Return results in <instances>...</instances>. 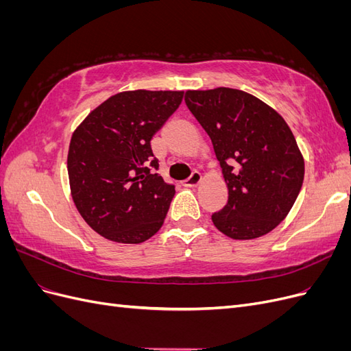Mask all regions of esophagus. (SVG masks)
I'll use <instances>...</instances> for the list:
<instances>
[{
  "label": "esophagus",
  "instance_id": "esophagus-1",
  "mask_svg": "<svg viewBox=\"0 0 351 351\" xmlns=\"http://www.w3.org/2000/svg\"><path fill=\"white\" fill-rule=\"evenodd\" d=\"M200 182H202V174L199 171H193L192 176H190L187 180H184L183 186L184 187H193V186H197Z\"/></svg>",
  "mask_w": 351,
  "mask_h": 351
}]
</instances>
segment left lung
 I'll return each instance as SVG.
<instances>
[{"label":"left lung","mask_w":351,"mask_h":351,"mask_svg":"<svg viewBox=\"0 0 351 351\" xmlns=\"http://www.w3.org/2000/svg\"><path fill=\"white\" fill-rule=\"evenodd\" d=\"M187 108L204 127L228 187V202L212 214L234 240L268 234L300 193L304 159L282 117L253 95L231 88L187 90Z\"/></svg>","instance_id":"1"}]
</instances>
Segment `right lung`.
I'll return each instance as SVG.
<instances>
[{
    "label": "right lung",
    "instance_id": "1",
    "mask_svg": "<svg viewBox=\"0 0 351 351\" xmlns=\"http://www.w3.org/2000/svg\"><path fill=\"white\" fill-rule=\"evenodd\" d=\"M183 90L112 95L74 130L67 156L71 196L89 227L117 243L137 244L162 227L176 195L154 173L151 139L183 101Z\"/></svg>",
    "mask_w": 351,
    "mask_h": 351
}]
</instances>
